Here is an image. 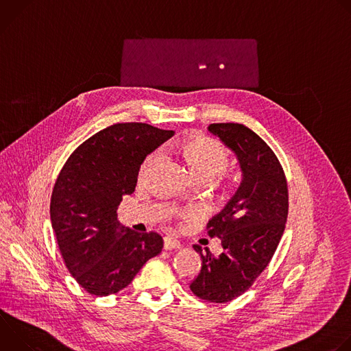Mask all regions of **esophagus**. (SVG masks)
Segmentation results:
<instances>
[{
	"instance_id": "obj_1",
	"label": "esophagus",
	"mask_w": 351,
	"mask_h": 351,
	"mask_svg": "<svg viewBox=\"0 0 351 351\" xmlns=\"http://www.w3.org/2000/svg\"><path fill=\"white\" fill-rule=\"evenodd\" d=\"M164 248L165 250H178V248H180V241L175 237L167 236V237H164Z\"/></svg>"
}]
</instances>
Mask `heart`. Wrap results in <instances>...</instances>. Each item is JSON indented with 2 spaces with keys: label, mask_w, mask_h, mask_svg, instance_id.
Listing matches in <instances>:
<instances>
[{
  "label": "heart",
  "mask_w": 351,
  "mask_h": 351,
  "mask_svg": "<svg viewBox=\"0 0 351 351\" xmlns=\"http://www.w3.org/2000/svg\"><path fill=\"white\" fill-rule=\"evenodd\" d=\"M189 172L194 180L210 182L217 175L223 172L228 165L226 148L217 140L210 137H193L179 145ZM157 154L148 156L141 168L140 178H143L157 160Z\"/></svg>",
  "instance_id": "obj_1"
}]
</instances>
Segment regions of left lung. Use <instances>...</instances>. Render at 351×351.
I'll return each instance as SVG.
<instances>
[{"mask_svg": "<svg viewBox=\"0 0 351 351\" xmlns=\"http://www.w3.org/2000/svg\"><path fill=\"white\" fill-rule=\"evenodd\" d=\"M217 136L236 156L241 182L223 210L208 222V236L221 240L222 253L195 252L202 268L190 290L211 303L241 295L269 264L287 219L289 197L283 169L268 144L240 123H213Z\"/></svg>", "mask_w": 351, "mask_h": 351, "instance_id": "obj_1", "label": "left lung"}]
</instances>
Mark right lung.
<instances>
[{
	"label": "right lung",
	"instance_id": "right-lung-1",
	"mask_svg": "<svg viewBox=\"0 0 351 351\" xmlns=\"http://www.w3.org/2000/svg\"><path fill=\"white\" fill-rule=\"evenodd\" d=\"M175 134L147 123H117L82 143L64 165L51 195V225L68 271L94 295L125 289L162 250V237L117 221L148 154Z\"/></svg>",
	"mask_w": 351,
	"mask_h": 351
}]
</instances>
